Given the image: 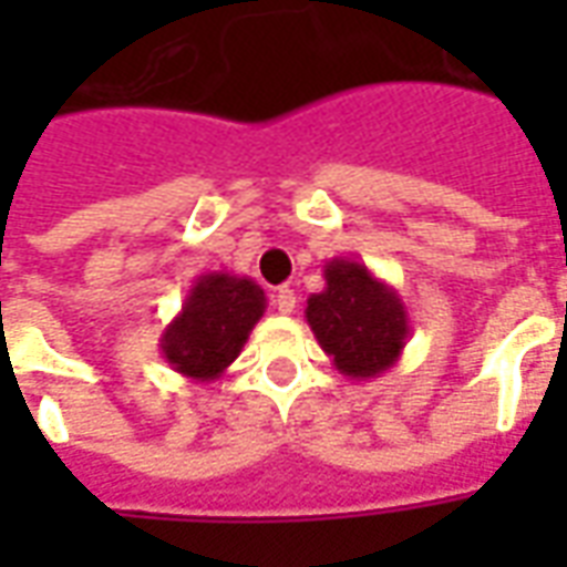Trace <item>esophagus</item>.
<instances>
[{
  "label": "esophagus",
  "instance_id": "1",
  "mask_svg": "<svg viewBox=\"0 0 567 567\" xmlns=\"http://www.w3.org/2000/svg\"><path fill=\"white\" fill-rule=\"evenodd\" d=\"M272 307L279 309L282 316H291V312H295V309H297L295 291H291V288H279V291L272 295Z\"/></svg>",
  "mask_w": 567,
  "mask_h": 567
}]
</instances>
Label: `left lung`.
<instances>
[{
	"label": "left lung",
	"instance_id": "obj_1",
	"mask_svg": "<svg viewBox=\"0 0 567 567\" xmlns=\"http://www.w3.org/2000/svg\"><path fill=\"white\" fill-rule=\"evenodd\" d=\"M307 321L324 355L349 380H377L392 370L410 337L401 295L352 258L324 264V291L309 295Z\"/></svg>",
	"mask_w": 567,
	"mask_h": 567
}]
</instances>
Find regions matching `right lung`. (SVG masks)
Wrapping results in <instances>:
<instances>
[{
    "mask_svg": "<svg viewBox=\"0 0 567 567\" xmlns=\"http://www.w3.org/2000/svg\"><path fill=\"white\" fill-rule=\"evenodd\" d=\"M264 309V288L248 276L203 272L190 285L182 312L163 328L161 355L187 380H218L239 358Z\"/></svg>",
    "mask_w": 567,
    "mask_h": 567,
    "instance_id": "obj_1",
    "label": "right lung"
}]
</instances>
